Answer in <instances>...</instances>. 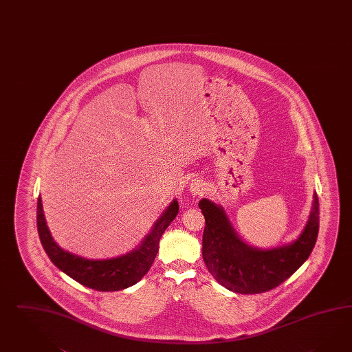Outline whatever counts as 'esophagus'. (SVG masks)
Instances as JSON below:
<instances>
[{"instance_id": "esophagus-1", "label": "esophagus", "mask_w": 352, "mask_h": 352, "mask_svg": "<svg viewBox=\"0 0 352 352\" xmlns=\"http://www.w3.org/2000/svg\"><path fill=\"white\" fill-rule=\"evenodd\" d=\"M206 190H208V186L202 179L197 178V179L190 182V190L193 196H202Z\"/></svg>"}]
</instances>
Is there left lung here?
<instances>
[{
	"instance_id": "8db88e82",
	"label": "left lung",
	"mask_w": 352,
	"mask_h": 352,
	"mask_svg": "<svg viewBox=\"0 0 352 352\" xmlns=\"http://www.w3.org/2000/svg\"><path fill=\"white\" fill-rule=\"evenodd\" d=\"M205 217L202 257L219 283L243 295L270 291L295 273L313 251L319 232V200L314 195L313 211L302 234L294 243L273 250H258L243 243L229 224L223 210L201 200Z\"/></svg>"
}]
</instances>
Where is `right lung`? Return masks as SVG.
I'll use <instances>...</instances> for the list:
<instances>
[{
	"mask_svg": "<svg viewBox=\"0 0 352 352\" xmlns=\"http://www.w3.org/2000/svg\"><path fill=\"white\" fill-rule=\"evenodd\" d=\"M178 211V202L173 201L162 218L155 223L151 233L143 241L141 248L125 256L110 260H87L58 248L46 226L41 197L37 202V229L41 243L50 260L65 274L96 291H120L140 282L150 270L157 255L162 233L177 217Z\"/></svg>",
	"mask_w": 352,
	"mask_h": 352,
	"instance_id": "right-lung-1",
	"label": "right lung"
}]
</instances>
